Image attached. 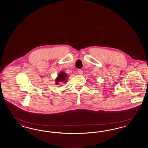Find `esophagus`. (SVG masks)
<instances>
[{"mask_svg": "<svg viewBox=\"0 0 148 148\" xmlns=\"http://www.w3.org/2000/svg\"><path fill=\"white\" fill-rule=\"evenodd\" d=\"M77 73H78L79 74L82 75V73H83V71H82V69H78V70H77Z\"/></svg>", "mask_w": 148, "mask_h": 148, "instance_id": "obj_1", "label": "esophagus"}]
</instances>
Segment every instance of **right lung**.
Here are the masks:
<instances>
[{"label":"right lung","mask_w":148,"mask_h":148,"mask_svg":"<svg viewBox=\"0 0 148 148\" xmlns=\"http://www.w3.org/2000/svg\"><path fill=\"white\" fill-rule=\"evenodd\" d=\"M68 75L64 72L61 71L58 75V77L55 79V84L58 85L59 82H62L63 84H65L68 80Z\"/></svg>","instance_id":"right-lung-1"}]
</instances>
